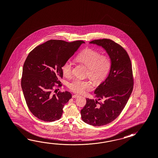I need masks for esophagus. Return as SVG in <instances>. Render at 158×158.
Instances as JSON below:
<instances>
[{
    "mask_svg": "<svg viewBox=\"0 0 158 158\" xmlns=\"http://www.w3.org/2000/svg\"><path fill=\"white\" fill-rule=\"evenodd\" d=\"M79 96V95H77V94H75V95H73V98H78Z\"/></svg>",
    "mask_w": 158,
    "mask_h": 158,
    "instance_id": "esophagus-1",
    "label": "esophagus"
}]
</instances>
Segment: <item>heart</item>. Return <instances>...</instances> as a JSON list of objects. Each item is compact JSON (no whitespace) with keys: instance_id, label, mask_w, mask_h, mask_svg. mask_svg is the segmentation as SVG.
<instances>
[{"instance_id":"1","label":"heart","mask_w":158,"mask_h":158,"mask_svg":"<svg viewBox=\"0 0 158 158\" xmlns=\"http://www.w3.org/2000/svg\"><path fill=\"white\" fill-rule=\"evenodd\" d=\"M75 59L87 67V75L95 83L103 81L111 67V59L107 55H100L98 51L92 48L85 49L77 55ZM62 70L65 77H70L73 73L72 63L65 62L62 65ZM69 88L74 93H82L91 89V85L86 81L77 79L69 83Z\"/></svg>"}]
</instances>
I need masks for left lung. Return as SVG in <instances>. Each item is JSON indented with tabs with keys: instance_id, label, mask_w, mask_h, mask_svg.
<instances>
[{
	"instance_id": "left-lung-1",
	"label": "left lung",
	"mask_w": 158,
	"mask_h": 158,
	"mask_svg": "<svg viewBox=\"0 0 158 158\" xmlns=\"http://www.w3.org/2000/svg\"><path fill=\"white\" fill-rule=\"evenodd\" d=\"M89 43L101 46L111 59V68L107 77L95 90L97 100L86 99L81 110V119L94 126L111 123L119 115L129 99L134 87L131 60L127 51L113 40L103 39Z\"/></svg>"
}]
</instances>
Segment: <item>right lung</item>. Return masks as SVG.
I'll return each instance as SVG.
<instances>
[{"instance_id": "1", "label": "right lung", "mask_w": 158, "mask_h": 158, "mask_svg": "<svg viewBox=\"0 0 158 158\" xmlns=\"http://www.w3.org/2000/svg\"><path fill=\"white\" fill-rule=\"evenodd\" d=\"M83 43V40H50L36 47L27 56L21 86L28 109L39 119L50 122L61 118L63 107L72 95L67 91L52 94V90L55 83H60L62 65Z\"/></svg>"}]
</instances>
